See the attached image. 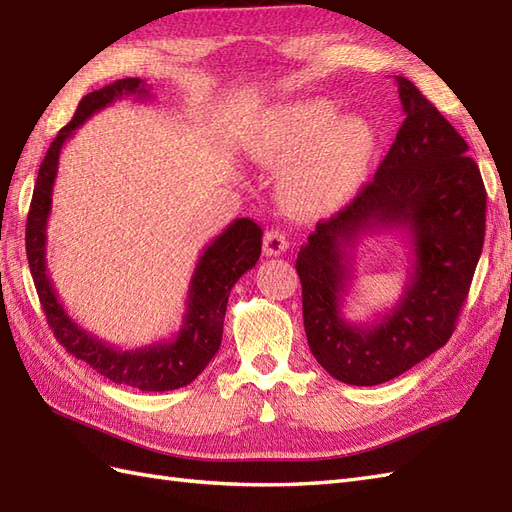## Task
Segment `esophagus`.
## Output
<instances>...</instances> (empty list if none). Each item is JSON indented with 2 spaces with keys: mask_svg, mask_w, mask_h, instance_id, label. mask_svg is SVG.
<instances>
[{
  "mask_svg": "<svg viewBox=\"0 0 512 512\" xmlns=\"http://www.w3.org/2000/svg\"><path fill=\"white\" fill-rule=\"evenodd\" d=\"M287 246H290V240H287V233L281 229H270L264 235V253L270 257H277V255L285 253Z\"/></svg>",
  "mask_w": 512,
  "mask_h": 512,
  "instance_id": "34e87169",
  "label": "esophagus"
}]
</instances>
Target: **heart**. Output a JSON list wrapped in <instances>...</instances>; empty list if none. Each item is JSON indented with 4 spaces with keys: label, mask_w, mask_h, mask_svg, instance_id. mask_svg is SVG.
<instances>
[{
    "label": "heart",
    "mask_w": 512,
    "mask_h": 512,
    "mask_svg": "<svg viewBox=\"0 0 512 512\" xmlns=\"http://www.w3.org/2000/svg\"><path fill=\"white\" fill-rule=\"evenodd\" d=\"M261 166H290L283 177V199L296 212H326L355 194L370 173L378 134L365 116H342L331 99H296L272 108L246 142Z\"/></svg>",
    "instance_id": "heart-1"
}]
</instances>
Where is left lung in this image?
I'll return each instance as SVG.
<instances>
[{
  "label": "left lung",
  "instance_id": "left-lung-1",
  "mask_svg": "<svg viewBox=\"0 0 512 512\" xmlns=\"http://www.w3.org/2000/svg\"><path fill=\"white\" fill-rule=\"evenodd\" d=\"M396 82L404 123L374 181L318 222L296 259L313 357L357 387L387 383L445 346L484 244L487 192L467 142L413 82ZM396 228L412 246L410 281L374 325H352L341 313L354 278L351 248L365 232Z\"/></svg>",
  "mask_w": 512,
  "mask_h": 512
}]
</instances>
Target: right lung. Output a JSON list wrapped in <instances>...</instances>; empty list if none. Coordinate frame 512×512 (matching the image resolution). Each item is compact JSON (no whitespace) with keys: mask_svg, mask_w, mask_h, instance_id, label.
<instances>
[{"mask_svg":"<svg viewBox=\"0 0 512 512\" xmlns=\"http://www.w3.org/2000/svg\"><path fill=\"white\" fill-rule=\"evenodd\" d=\"M123 97L149 99L151 86L140 77H127V80H116L95 93H88L77 106L73 121L58 131L41 168H38L28 227H25V251H28L30 272L47 324L54 329L58 342L75 359L86 361L90 368L116 385H127L140 391H170L190 385L214 359L222 342V322H225L229 292L242 274L257 264L264 231L257 222L238 218L205 246L190 279L181 329L168 342L123 350L82 329L62 307L54 283L47 274L45 255L51 192H54L64 142L95 112Z\"/></svg>","mask_w":512,"mask_h":512,"instance_id":"right-lung-1","label":"right lung"}]
</instances>
